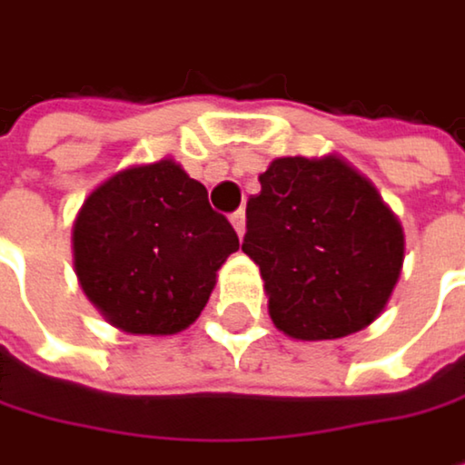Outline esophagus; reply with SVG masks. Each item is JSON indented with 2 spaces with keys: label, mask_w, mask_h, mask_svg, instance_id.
<instances>
[{
  "label": "esophagus",
  "mask_w": 465,
  "mask_h": 465,
  "mask_svg": "<svg viewBox=\"0 0 465 465\" xmlns=\"http://www.w3.org/2000/svg\"><path fill=\"white\" fill-rule=\"evenodd\" d=\"M230 222H232L238 238H243V232H246V211H235V213L230 216Z\"/></svg>",
  "instance_id": "34e87169"
}]
</instances>
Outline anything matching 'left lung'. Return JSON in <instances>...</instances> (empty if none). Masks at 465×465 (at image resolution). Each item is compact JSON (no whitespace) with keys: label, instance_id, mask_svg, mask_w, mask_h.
Instances as JSON below:
<instances>
[{"label":"left lung","instance_id":"obj_1","mask_svg":"<svg viewBox=\"0 0 465 465\" xmlns=\"http://www.w3.org/2000/svg\"><path fill=\"white\" fill-rule=\"evenodd\" d=\"M246 205L243 252L260 265L268 314L295 341L368 328L403 268L406 238L376 186L344 156H279Z\"/></svg>","mask_w":465,"mask_h":465}]
</instances>
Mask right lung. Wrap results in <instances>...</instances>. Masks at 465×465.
<instances>
[{"label": "right lung", "mask_w": 465, "mask_h": 465, "mask_svg": "<svg viewBox=\"0 0 465 465\" xmlns=\"http://www.w3.org/2000/svg\"><path fill=\"white\" fill-rule=\"evenodd\" d=\"M232 252L235 230L170 156L105 178L73 222L78 284L103 320L129 336L186 331Z\"/></svg>", "instance_id": "1"}]
</instances>
